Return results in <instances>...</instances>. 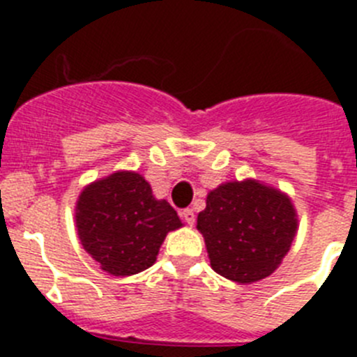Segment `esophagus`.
I'll return each mask as SVG.
<instances>
[{
	"mask_svg": "<svg viewBox=\"0 0 357 357\" xmlns=\"http://www.w3.org/2000/svg\"><path fill=\"white\" fill-rule=\"evenodd\" d=\"M182 218L188 225H195V211L193 209H184L182 211Z\"/></svg>",
	"mask_w": 357,
	"mask_h": 357,
	"instance_id": "obj_1",
	"label": "esophagus"
}]
</instances>
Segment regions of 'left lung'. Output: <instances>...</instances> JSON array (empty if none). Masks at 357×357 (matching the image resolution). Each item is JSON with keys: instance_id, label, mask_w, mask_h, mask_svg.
I'll return each mask as SVG.
<instances>
[{"instance_id": "obj_1", "label": "left lung", "mask_w": 357, "mask_h": 357, "mask_svg": "<svg viewBox=\"0 0 357 357\" xmlns=\"http://www.w3.org/2000/svg\"><path fill=\"white\" fill-rule=\"evenodd\" d=\"M296 225L288 195L254 178L213 189L197 220L213 270L238 284L275 272L289 252Z\"/></svg>"}]
</instances>
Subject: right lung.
Here are the masks:
<instances>
[{
	"mask_svg": "<svg viewBox=\"0 0 357 357\" xmlns=\"http://www.w3.org/2000/svg\"><path fill=\"white\" fill-rule=\"evenodd\" d=\"M75 220L85 252L116 277L150 268L166 234L182 227L176 211L157 200L135 172H116L85 185Z\"/></svg>",
	"mask_w": 357,
	"mask_h": 357,
	"instance_id": "obj_1",
	"label": "right lung"
}]
</instances>
